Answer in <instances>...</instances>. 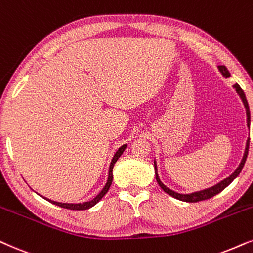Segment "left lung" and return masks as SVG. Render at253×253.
<instances>
[{"mask_svg": "<svg viewBox=\"0 0 253 253\" xmlns=\"http://www.w3.org/2000/svg\"><path fill=\"white\" fill-rule=\"evenodd\" d=\"M218 70H220V73L222 74V76L225 77V79H228V77H230V73L228 72V69L225 68L224 66H218L217 67ZM232 87L235 89V91L237 92V95L240 96V98L242 102H243V105L245 107V112H247V125L248 127L250 128V123H251V118H250V109H249V104H248V100H247V97H245V93L243 90L241 89V86L238 85L237 83H235ZM249 144H250V137H248L247 140V143H245V150H244V154H243V157H242L241 160V163L238 164V167L236 168V170L232 172L230 176L224 178L223 180L218 181L217 184L213 185V186L211 187H207V188H204V190H200V191H195V192H191V193H178V192L171 190L167 186V185H164L162 183L161 179H160V176H158V172H157V163H156V160H154V167H155V177H156V180L158 185H160L162 190L164 192H167L168 194L171 195V197H173L174 199H178L180 201H185V203H198V201H201V200H206V199H210V198L214 197V195H216L217 193H220L221 191H223L225 187L228 186L229 184H231V181L236 178L238 174L241 173L242 169H243L244 164H245V161H247V157H248V151H249Z\"/></svg>", "mask_w": 253, "mask_h": 253, "instance_id": "obj_1", "label": "left lung"}]
</instances>
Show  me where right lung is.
<instances>
[{"label":"right lung","mask_w":253,"mask_h":253,"mask_svg":"<svg viewBox=\"0 0 253 253\" xmlns=\"http://www.w3.org/2000/svg\"><path fill=\"white\" fill-rule=\"evenodd\" d=\"M126 147H127V144H126V143L123 144V146H121V147L119 148V149L117 150V153L114 154V156H113V158H112V161H111V163H110V168H109V177H107V181H106L105 186L103 187V190L100 191L99 193L97 194L95 198H93V199L89 200V201H84V203H79V204H67V203H59V201H54V200L47 199V198L42 197V195H40V197L43 198V199L47 200V201H49L50 204L56 205V206L62 207V208H67V210H73V211H84V210H89V208L93 207V206H95L96 204H98V203H99L100 199H102V198L104 197V195H105V194L107 193V191H109V188H110L111 184H112V180H113V173H112V171H113L114 163H116V162L118 161V158H119V157L121 156V155H123L124 150L126 149Z\"/></svg>","instance_id":"right-lung-1"}]
</instances>
